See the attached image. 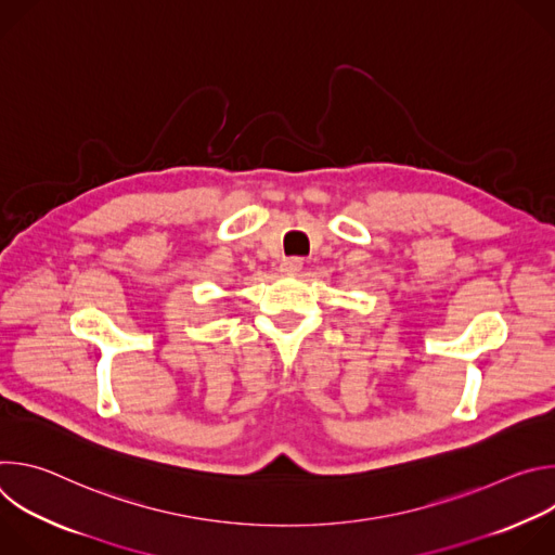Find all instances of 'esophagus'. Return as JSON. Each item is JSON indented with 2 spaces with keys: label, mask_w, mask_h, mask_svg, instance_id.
<instances>
[{
  "label": "esophagus",
  "mask_w": 555,
  "mask_h": 555,
  "mask_svg": "<svg viewBox=\"0 0 555 555\" xmlns=\"http://www.w3.org/2000/svg\"><path fill=\"white\" fill-rule=\"evenodd\" d=\"M281 270L283 272H300L302 270V259L300 257H289L281 261Z\"/></svg>",
  "instance_id": "esophagus-1"
}]
</instances>
